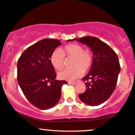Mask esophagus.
<instances>
[{"instance_id":"1","label":"esophagus","mask_w":135,"mask_h":135,"mask_svg":"<svg viewBox=\"0 0 135 135\" xmlns=\"http://www.w3.org/2000/svg\"><path fill=\"white\" fill-rule=\"evenodd\" d=\"M77 83V82H75V81H74V82H69V84H75Z\"/></svg>"}]
</instances>
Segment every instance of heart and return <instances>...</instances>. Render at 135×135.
Masks as SVG:
<instances>
[{"mask_svg":"<svg viewBox=\"0 0 135 135\" xmlns=\"http://www.w3.org/2000/svg\"><path fill=\"white\" fill-rule=\"evenodd\" d=\"M65 56L73 57L72 69H63L58 73L61 79L73 81L79 78L84 72L91 68L94 61V53L90 49H84L78 44H72L65 46L63 49L56 50L52 54L51 62L56 69L60 70L64 65Z\"/></svg>","mask_w":135,"mask_h":135,"instance_id":"heart-1","label":"heart"}]
</instances>
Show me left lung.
I'll return each mask as SVG.
<instances>
[{"label":"left lung","instance_id":"left-lung-1","mask_svg":"<svg viewBox=\"0 0 135 135\" xmlns=\"http://www.w3.org/2000/svg\"><path fill=\"white\" fill-rule=\"evenodd\" d=\"M86 44L94 53V61L88 74L82 79L86 89L79 95L80 100L90 106H98L112 95L120 71L118 57L106 43L94 36L69 40Z\"/></svg>","mask_w":135,"mask_h":135}]
</instances>
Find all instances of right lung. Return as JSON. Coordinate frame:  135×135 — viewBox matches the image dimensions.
Segmentation results:
<instances>
[{
  "mask_svg": "<svg viewBox=\"0 0 135 135\" xmlns=\"http://www.w3.org/2000/svg\"><path fill=\"white\" fill-rule=\"evenodd\" d=\"M61 43L46 38L26 49L17 62V80L23 94L40 109L54 107L60 100L61 90L66 81L56 80L51 57Z\"/></svg>",
  "mask_w": 135,
  "mask_h": 135,
  "instance_id": "right-lung-1",
  "label": "right lung"
}]
</instances>
